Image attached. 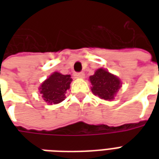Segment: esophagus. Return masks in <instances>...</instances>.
<instances>
[{"label": "esophagus", "instance_id": "esophagus-1", "mask_svg": "<svg viewBox=\"0 0 159 159\" xmlns=\"http://www.w3.org/2000/svg\"><path fill=\"white\" fill-rule=\"evenodd\" d=\"M84 73L83 72H76L74 74V76L76 78H84Z\"/></svg>", "mask_w": 159, "mask_h": 159}]
</instances>
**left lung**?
<instances>
[{
  "label": "left lung",
  "instance_id": "8db88e82",
  "mask_svg": "<svg viewBox=\"0 0 159 159\" xmlns=\"http://www.w3.org/2000/svg\"><path fill=\"white\" fill-rule=\"evenodd\" d=\"M89 80L92 83L91 90L93 94L106 100H113L122 84L117 76L103 68L97 70L93 76H89Z\"/></svg>",
  "mask_w": 159,
  "mask_h": 159
}]
</instances>
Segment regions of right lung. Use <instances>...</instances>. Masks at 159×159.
<instances>
[{
	"instance_id": "right-lung-1",
	"label": "right lung",
	"mask_w": 159,
	"mask_h": 159,
	"mask_svg": "<svg viewBox=\"0 0 159 159\" xmlns=\"http://www.w3.org/2000/svg\"><path fill=\"white\" fill-rule=\"evenodd\" d=\"M72 79L70 75L53 72L42 83L39 88L43 100L48 104H58L66 99V93L70 89Z\"/></svg>"
}]
</instances>
